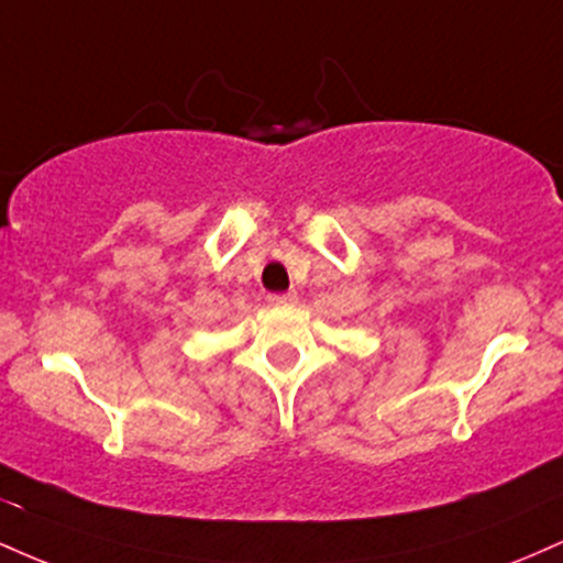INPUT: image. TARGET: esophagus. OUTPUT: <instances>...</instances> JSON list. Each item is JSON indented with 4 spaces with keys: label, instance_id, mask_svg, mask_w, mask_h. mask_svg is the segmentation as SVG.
<instances>
[{
    "label": "esophagus",
    "instance_id": "1",
    "mask_svg": "<svg viewBox=\"0 0 563 563\" xmlns=\"http://www.w3.org/2000/svg\"><path fill=\"white\" fill-rule=\"evenodd\" d=\"M267 301L273 303V307H286V303L296 301V294H294V290H288V294H273Z\"/></svg>",
    "mask_w": 563,
    "mask_h": 563
}]
</instances>
